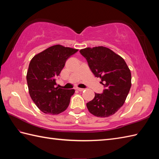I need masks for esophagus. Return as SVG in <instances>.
<instances>
[{
    "label": "esophagus",
    "mask_w": 159,
    "mask_h": 159,
    "mask_svg": "<svg viewBox=\"0 0 159 159\" xmlns=\"http://www.w3.org/2000/svg\"><path fill=\"white\" fill-rule=\"evenodd\" d=\"M76 89L78 91H79V92H83V91L85 90V89H83V88H76Z\"/></svg>",
    "instance_id": "34e87169"
}]
</instances>
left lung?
<instances>
[{"label":"left lung","instance_id":"left-lung-1","mask_svg":"<svg viewBox=\"0 0 159 159\" xmlns=\"http://www.w3.org/2000/svg\"><path fill=\"white\" fill-rule=\"evenodd\" d=\"M96 77L104 87L102 93H95L94 98L87 103L93 116L107 117L122 107L131 87V72L122 57L104 46L80 50Z\"/></svg>","mask_w":159,"mask_h":159}]
</instances>
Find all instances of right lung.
Masks as SVG:
<instances>
[{"mask_svg":"<svg viewBox=\"0 0 159 159\" xmlns=\"http://www.w3.org/2000/svg\"><path fill=\"white\" fill-rule=\"evenodd\" d=\"M78 49L57 44L33 57L26 74L29 95L38 109L46 114L57 115L68 107L74 89L56 87V79L66 60Z\"/></svg>","mask_w":159,"mask_h":159,"instance_id":"1","label":"right lung"}]
</instances>
